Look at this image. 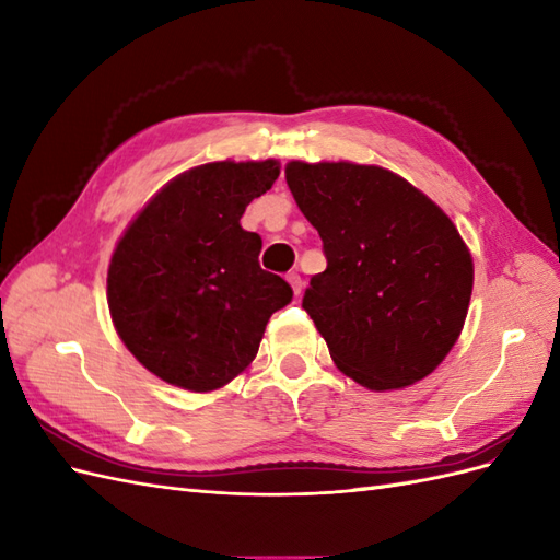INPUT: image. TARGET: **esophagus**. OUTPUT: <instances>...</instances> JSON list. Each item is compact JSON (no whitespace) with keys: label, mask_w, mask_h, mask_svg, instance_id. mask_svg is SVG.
I'll return each mask as SVG.
<instances>
[{"label":"esophagus","mask_w":560,"mask_h":560,"mask_svg":"<svg viewBox=\"0 0 560 560\" xmlns=\"http://www.w3.org/2000/svg\"><path fill=\"white\" fill-rule=\"evenodd\" d=\"M287 282H290L292 292L299 296V294H301V290H303V280H301V276H299V273H290V276H287Z\"/></svg>","instance_id":"1"}]
</instances>
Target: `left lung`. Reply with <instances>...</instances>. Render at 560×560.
<instances>
[{
	"instance_id": "left-lung-1",
	"label": "left lung",
	"mask_w": 560,
	"mask_h": 560,
	"mask_svg": "<svg viewBox=\"0 0 560 560\" xmlns=\"http://www.w3.org/2000/svg\"><path fill=\"white\" fill-rule=\"evenodd\" d=\"M284 179L327 257L303 308L334 364L369 389L430 376L463 331L474 284L448 214L378 165L292 161Z\"/></svg>"
}]
</instances>
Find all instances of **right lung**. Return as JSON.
Masks as SVG:
<instances>
[{
	"mask_svg": "<svg viewBox=\"0 0 560 560\" xmlns=\"http://www.w3.org/2000/svg\"><path fill=\"white\" fill-rule=\"evenodd\" d=\"M280 163L191 167L132 219L109 261L107 303L126 348L161 381L210 393L257 358L292 287L259 266L261 238L241 226Z\"/></svg>",
	"mask_w": 560,
	"mask_h": 560,
	"instance_id": "1",
	"label": "right lung"
}]
</instances>
